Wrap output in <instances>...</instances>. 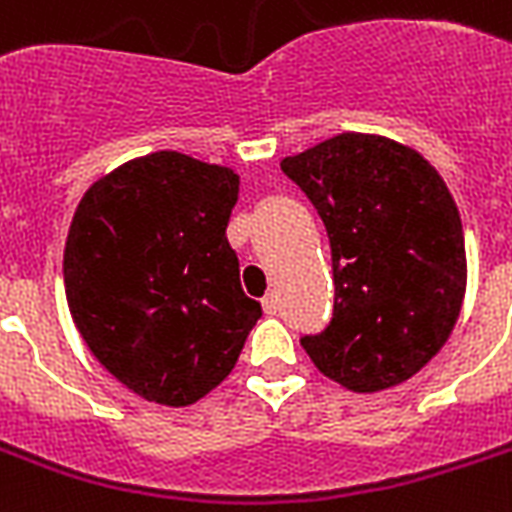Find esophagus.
I'll return each mask as SVG.
<instances>
[{
  "mask_svg": "<svg viewBox=\"0 0 512 512\" xmlns=\"http://www.w3.org/2000/svg\"><path fill=\"white\" fill-rule=\"evenodd\" d=\"M263 311L265 314H276V311H279V295H276V292H268V295H265Z\"/></svg>",
  "mask_w": 512,
  "mask_h": 512,
  "instance_id": "obj_1",
  "label": "esophagus"
}]
</instances>
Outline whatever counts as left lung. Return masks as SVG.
Wrapping results in <instances>:
<instances>
[{
	"instance_id": "1",
	"label": "left lung",
	"mask_w": 512,
	"mask_h": 512,
	"mask_svg": "<svg viewBox=\"0 0 512 512\" xmlns=\"http://www.w3.org/2000/svg\"><path fill=\"white\" fill-rule=\"evenodd\" d=\"M325 222L333 252L330 325L300 343L327 378L378 392L419 373L454 330L467 257L459 209L419 152L341 134L284 158Z\"/></svg>"
}]
</instances>
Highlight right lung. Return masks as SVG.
<instances>
[{
	"mask_svg": "<svg viewBox=\"0 0 512 512\" xmlns=\"http://www.w3.org/2000/svg\"><path fill=\"white\" fill-rule=\"evenodd\" d=\"M236 198L239 174L163 150L99 179L74 212L64 249L74 325L144 400L209 395L263 317L225 239Z\"/></svg>",
	"mask_w": 512,
	"mask_h": 512,
	"instance_id": "1",
	"label": "right lung"
}]
</instances>
